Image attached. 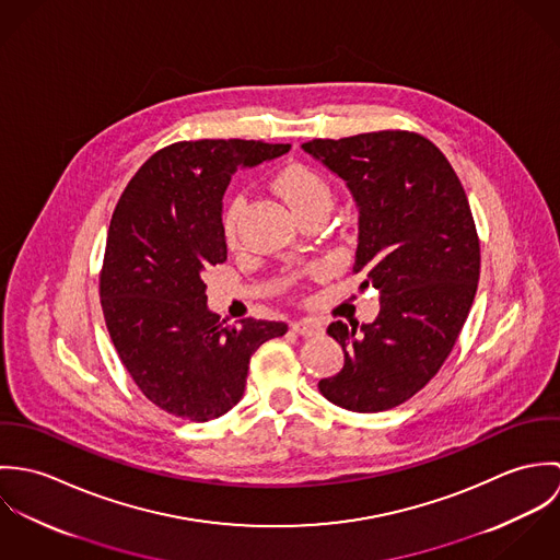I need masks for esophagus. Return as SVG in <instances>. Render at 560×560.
Masks as SVG:
<instances>
[{
	"label": "esophagus",
	"instance_id": "esophagus-1",
	"mask_svg": "<svg viewBox=\"0 0 560 560\" xmlns=\"http://www.w3.org/2000/svg\"><path fill=\"white\" fill-rule=\"evenodd\" d=\"M293 331H298L300 336H319L323 334V325L317 319H300L295 320Z\"/></svg>",
	"mask_w": 560,
	"mask_h": 560
}]
</instances>
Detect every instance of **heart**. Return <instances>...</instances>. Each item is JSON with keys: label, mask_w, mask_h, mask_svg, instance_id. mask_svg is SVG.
I'll return each mask as SVG.
<instances>
[{"label": "heart", "mask_w": 560, "mask_h": 560, "mask_svg": "<svg viewBox=\"0 0 560 560\" xmlns=\"http://www.w3.org/2000/svg\"><path fill=\"white\" fill-rule=\"evenodd\" d=\"M278 194L289 202L298 218H304L311 211L329 209L331 207V187L315 167L304 163L287 165L278 172L273 180ZM245 207V198L237 194L229 200L224 215H222V231L229 243H235L240 231L241 211Z\"/></svg>", "instance_id": "obj_1"}]
</instances>
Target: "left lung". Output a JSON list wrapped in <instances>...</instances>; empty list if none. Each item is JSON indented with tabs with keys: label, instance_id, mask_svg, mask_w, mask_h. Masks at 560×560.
Masks as SVG:
<instances>
[{
	"label": "left lung",
	"instance_id": "obj_1",
	"mask_svg": "<svg viewBox=\"0 0 560 560\" xmlns=\"http://www.w3.org/2000/svg\"><path fill=\"white\" fill-rule=\"evenodd\" d=\"M302 149L353 194V271H366V284L382 293L377 319L360 334L342 320L327 327L345 366L320 380V395L360 413L393 409L442 369L472 308L480 245L468 196L442 151L411 131L311 140Z\"/></svg>",
	"mask_w": 560,
	"mask_h": 560
}]
</instances>
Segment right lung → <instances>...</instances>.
I'll use <instances>...</instances> for the list:
<instances>
[{"label": "right lung", "instance_id": "add662e5", "mask_svg": "<svg viewBox=\"0 0 560 560\" xmlns=\"http://www.w3.org/2000/svg\"><path fill=\"white\" fill-rule=\"evenodd\" d=\"M256 140L176 142L125 187L107 233L98 295L112 342L142 395L207 422L240 402L252 353L282 320L226 319L207 308L205 269L226 260L222 198L237 167L289 153Z\"/></svg>", "mask_w": 560, "mask_h": 560}]
</instances>
